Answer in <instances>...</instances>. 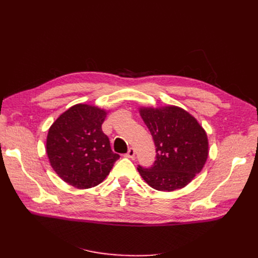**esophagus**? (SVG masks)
<instances>
[{
	"label": "esophagus",
	"instance_id": "1",
	"mask_svg": "<svg viewBox=\"0 0 258 258\" xmlns=\"http://www.w3.org/2000/svg\"><path fill=\"white\" fill-rule=\"evenodd\" d=\"M126 156L128 158H135L136 157V151H135V148L134 147H130L129 150H128V152H127V154H126Z\"/></svg>",
	"mask_w": 258,
	"mask_h": 258
}]
</instances>
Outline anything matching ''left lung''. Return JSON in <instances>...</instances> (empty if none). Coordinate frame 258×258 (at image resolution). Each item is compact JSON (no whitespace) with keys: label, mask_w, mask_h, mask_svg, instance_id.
<instances>
[{"label":"left lung","mask_w":258,"mask_h":258,"mask_svg":"<svg viewBox=\"0 0 258 258\" xmlns=\"http://www.w3.org/2000/svg\"><path fill=\"white\" fill-rule=\"evenodd\" d=\"M156 146V160L148 168L138 166L144 181L160 191L186 186L204 168L209 154L208 138L198 121L177 106L140 110Z\"/></svg>","instance_id":"obj_1"}]
</instances>
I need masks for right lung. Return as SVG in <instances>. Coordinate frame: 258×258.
Here are the masks:
<instances>
[{"mask_svg": "<svg viewBox=\"0 0 258 258\" xmlns=\"http://www.w3.org/2000/svg\"><path fill=\"white\" fill-rule=\"evenodd\" d=\"M106 113L99 107L76 104L49 128L46 152L52 169L76 188L97 186L120 156L112 151L102 131Z\"/></svg>", "mask_w": 258, "mask_h": 258, "instance_id": "right-lung-1", "label": "right lung"}]
</instances>
